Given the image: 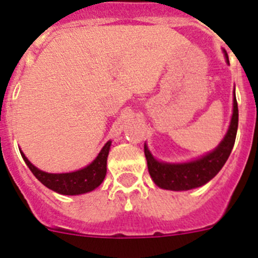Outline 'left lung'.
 <instances>
[{"label":"left lung","mask_w":258,"mask_h":258,"mask_svg":"<svg viewBox=\"0 0 258 258\" xmlns=\"http://www.w3.org/2000/svg\"><path fill=\"white\" fill-rule=\"evenodd\" d=\"M224 56L227 62H229L226 51ZM237 128H238V106H237L236 95L233 93V114H232L228 132L218 147L208 154L187 163L158 162L144 144V154L147 158L150 177L155 184L163 189L188 190L205 185L213 177H216L217 173L222 169L224 163L228 159L236 140Z\"/></svg>","instance_id":"1"}]
</instances>
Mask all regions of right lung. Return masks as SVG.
<instances>
[{"label":"right lung","instance_id":"right-lung-1","mask_svg":"<svg viewBox=\"0 0 258 258\" xmlns=\"http://www.w3.org/2000/svg\"><path fill=\"white\" fill-rule=\"evenodd\" d=\"M110 145L111 142L109 140L90 164L71 173H46L35 167L22 152L21 155L32 174L48 189L63 196H76L91 192L101 184L106 175V160Z\"/></svg>","mask_w":258,"mask_h":258}]
</instances>
